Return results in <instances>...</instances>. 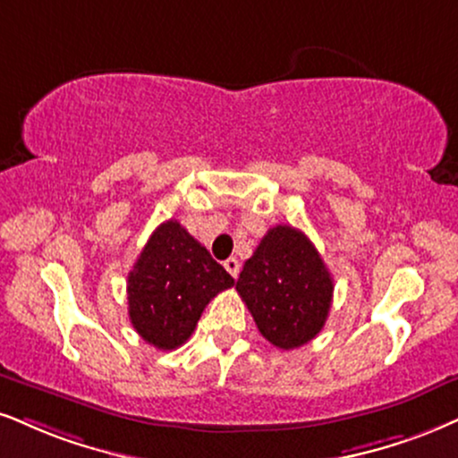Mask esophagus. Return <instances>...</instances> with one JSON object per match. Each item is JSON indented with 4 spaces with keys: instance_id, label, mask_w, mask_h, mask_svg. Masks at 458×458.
I'll list each match as a JSON object with an SVG mask.
<instances>
[{
    "instance_id": "esophagus-1",
    "label": "esophagus",
    "mask_w": 458,
    "mask_h": 458,
    "mask_svg": "<svg viewBox=\"0 0 458 458\" xmlns=\"http://www.w3.org/2000/svg\"><path fill=\"white\" fill-rule=\"evenodd\" d=\"M223 265H225V269H227L231 276H233V278H238V274H240V261H238V259L229 257Z\"/></svg>"
}]
</instances>
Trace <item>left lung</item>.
<instances>
[{
	"mask_svg": "<svg viewBox=\"0 0 458 458\" xmlns=\"http://www.w3.org/2000/svg\"><path fill=\"white\" fill-rule=\"evenodd\" d=\"M261 335L293 350L318 335L329 316L333 280L303 231L276 225L244 263L238 284Z\"/></svg>",
	"mask_w": 458,
	"mask_h": 458,
	"instance_id": "left-lung-1",
	"label": "left lung"
}]
</instances>
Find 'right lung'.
Here are the masks:
<instances>
[{
    "instance_id": "add662e5",
    "label": "right lung",
    "mask_w": 458,
    "mask_h": 458,
    "mask_svg": "<svg viewBox=\"0 0 458 458\" xmlns=\"http://www.w3.org/2000/svg\"><path fill=\"white\" fill-rule=\"evenodd\" d=\"M233 282L178 220H165L127 276L129 320L144 342L174 350L189 340L210 299Z\"/></svg>"
}]
</instances>
